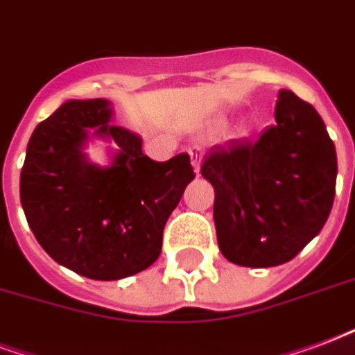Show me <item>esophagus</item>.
Here are the masks:
<instances>
[{
  "mask_svg": "<svg viewBox=\"0 0 355 355\" xmlns=\"http://www.w3.org/2000/svg\"><path fill=\"white\" fill-rule=\"evenodd\" d=\"M189 155H191V159H193L194 172L198 174V172H200V161H202V151H200L198 148H196V149H189Z\"/></svg>",
  "mask_w": 355,
  "mask_h": 355,
  "instance_id": "34e87169",
  "label": "esophagus"
}]
</instances>
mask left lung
Instances as JSON below:
<instances>
[{"label": "left lung", "instance_id": "8db88e82", "mask_svg": "<svg viewBox=\"0 0 355 355\" xmlns=\"http://www.w3.org/2000/svg\"><path fill=\"white\" fill-rule=\"evenodd\" d=\"M200 172L215 189L218 249L247 268L290 262L326 225L337 153L313 105L279 92L275 123L258 140L213 146Z\"/></svg>", "mask_w": 355, "mask_h": 355}]
</instances>
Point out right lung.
I'll list each match as a JSON object with an SVG mask.
<instances>
[{"mask_svg":"<svg viewBox=\"0 0 355 355\" xmlns=\"http://www.w3.org/2000/svg\"><path fill=\"white\" fill-rule=\"evenodd\" d=\"M110 117L105 98L67 101L35 127L20 174L37 241L55 262L95 281H117L155 262L168 217L196 175L187 153L153 161L142 140ZM87 128L120 146L112 167L85 162Z\"/></svg>","mask_w":355,"mask_h":355,"instance_id":"obj_1","label":"right lung"}]
</instances>
